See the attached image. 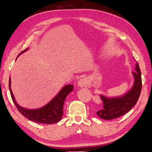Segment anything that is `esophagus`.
I'll return each mask as SVG.
<instances>
[{"label": "esophagus", "mask_w": 152, "mask_h": 152, "mask_svg": "<svg viewBox=\"0 0 152 152\" xmlns=\"http://www.w3.org/2000/svg\"><path fill=\"white\" fill-rule=\"evenodd\" d=\"M77 84L79 87H82V88H83V87H85V88H86V87H89V83L88 80L85 78L81 79L80 80L78 81Z\"/></svg>", "instance_id": "34e87169"}]
</instances>
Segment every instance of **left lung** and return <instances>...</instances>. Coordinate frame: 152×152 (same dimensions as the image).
<instances>
[{
	"instance_id": "obj_1",
	"label": "left lung",
	"mask_w": 152,
	"mask_h": 152,
	"mask_svg": "<svg viewBox=\"0 0 152 152\" xmlns=\"http://www.w3.org/2000/svg\"><path fill=\"white\" fill-rule=\"evenodd\" d=\"M134 76V85L132 89L119 98H108L100 96L103 101V108L97 112V115L104 120H110L124 115L135 105L140 96L142 80L139 64L135 66V71L132 72Z\"/></svg>"
}]
</instances>
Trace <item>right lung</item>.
Returning a JSON list of instances; mask_svg holds the SVG:
<instances>
[{
	"instance_id": "1",
	"label": "right lung",
	"mask_w": 152,
	"mask_h": 152,
	"mask_svg": "<svg viewBox=\"0 0 152 152\" xmlns=\"http://www.w3.org/2000/svg\"><path fill=\"white\" fill-rule=\"evenodd\" d=\"M27 50V48L22 51L20 54L24 53ZM9 86L11 98L13 99L15 105L22 115L29 120L36 122V123L48 124V125L56 123L61 121L63 115V106L66 97L73 89V85H66L46 106L36 110H28L19 106L15 102L11 88V79H9Z\"/></svg>"
}]
</instances>
